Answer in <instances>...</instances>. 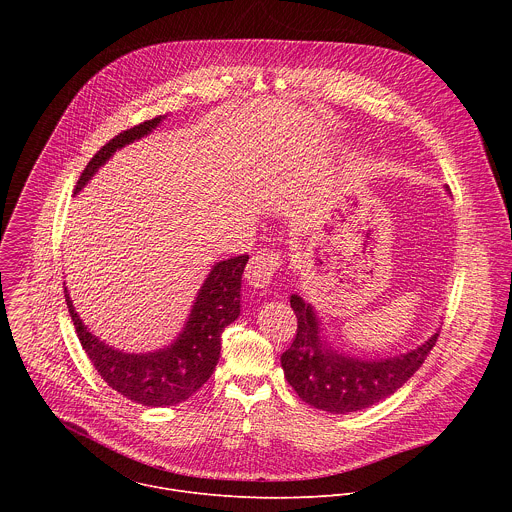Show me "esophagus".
Instances as JSON below:
<instances>
[{
	"mask_svg": "<svg viewBox=\"0 0 512 512\" xmlns=\"http://www.w3.org/2000/svg\"><path fill=\"white\" fill-rule=\"evenodd\" d=\"M279 265H281V251H277V249H261V251H257L251 257V261H249V265L245 269V277H247L249 285L265 287V285L271 283V279L277 273Z\"/></svg>",
	"mask_w": 512,
	"mask_h": 512,
	"instance_id": "34e87169",
	"label": "esophagus"
}]
</instances>
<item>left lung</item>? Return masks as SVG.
Wrapping results in <instances>:
<instances>
[{
	"label": "left lung",
	"instance_id": "obj_1",
	"mask_svg": "<svg viewBox=\"0 0 512 512\" xmlns=\"http://www.w3.org/2000/svg\"><path fill=\"white\" fill-rule=\"evenodd\" d=\"M289 304L296 312L298 330L281 354L285 379L302 401L330 413L360 411L393 395L421 367L440 336L433 334L417 350L395 358L358 360L338 354L320 340L318 320L300 296H291Z\"/></svg>",
	"mask_w": 512,
	"mask_h": 512
}]
</instances>
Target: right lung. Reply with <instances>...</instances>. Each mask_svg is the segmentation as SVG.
Listing matches in <instances>:
<instances>
[{
    "mask_svg": "<svg viewBox=\"0 0 512 512\" xmlns=\"http://www.w3.org/2000/svg\"><path fill=\"white\" fill-rule=\"evenodd\" d=\"M160 121L162 117L148 119L109 139L85 166L77 182V190L85 186V182L111 158L115 150L141 135H148ZM247 261L249 255H239L216 263L198 291L192 314L180 338L170 348L150 354H125L95 338L83 326L64 289L68 314L75 324L81 346L101 379L129 401L148 407L176 405L192 397L210 379L216 367L225 328L239 318L241 275Z\"/></svg>",
    "mask_w": 512,
    "mask_h": 512,
    "instance_id": "add662e5",
    "label": "right lung"
}]
</instances>
